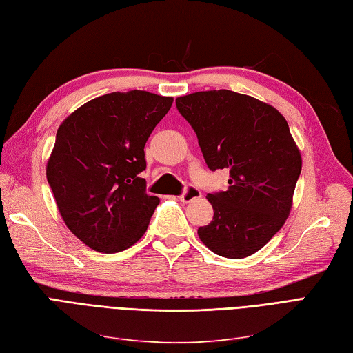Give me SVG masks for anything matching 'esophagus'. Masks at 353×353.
I'll use <instances>...</instances> for the list:
<instances>
[{
	"mask_svg": "<svg viewBox=\"0 0 353 353\" xmlns=\"http://www.w3.org/2000/svg\"><path fill=\"white\" fill-rule=\"evenodd\" d=\"M201 196H202V193H201L199 188H196L193 185H187L184 188V192L181 193V196H179V199L187 203V202H192V201L199 199Z\"/></svg>",
	"mask_w": 353,
	"mask_h": 353,
	"instance_id": "esophagus-1",
	"label": "esophagus"
}]
</instances>
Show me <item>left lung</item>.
I'll return each instance as SVG.
<instances>
[{
  "mask_svg": "<svg viewBox=\"0 0 353 353\" xmlns=\"http://www.w3.org/2000/svg\"><path fill=\"white\" fill-rule=\"evenodd\" d=\"M211 170L228 169L226 192L208 193L214 217L197 229L219 256L243 259L285 225L301 174V154L288 121L266 103L229 90L176 99Z\"/></svg>",
  "mask_w": 353,
  "mask_h": 353,
  "instance_id": "left-lung-1",
  "label": "left lung"
}]
</instances>
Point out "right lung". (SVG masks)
<instances>
[{"instance_id": "right-lung-1", "label": "right lung", "mask_w": 353, "mask_h": 353, "mask_svg": "<svg viewBox=\"0 0 353 353\" xmlns=\"http://www.w3.org/2000/svg\"><path fill=\"white\" fill-rule=\"evenodd\" d=\"M174 99L110 92L59 125L46 166L59 214L92 250L118 253L139 241L159 197L147 194L145 143Z\"/></svg>"}]
</instances>
